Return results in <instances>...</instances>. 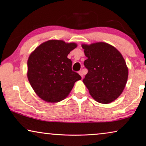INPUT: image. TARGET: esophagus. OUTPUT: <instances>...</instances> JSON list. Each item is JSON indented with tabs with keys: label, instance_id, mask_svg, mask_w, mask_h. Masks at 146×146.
Wrapping results in <instances>:
<instances>
[{
	"label": "esophagus",
	"instance_id": "esophagus-1",
	"mask_svg": "<svg viewBox=\"0 0 146 146\" xmlns=\"http://www.w3.org/2000/svg\"><path fill=\"white\" fill-rule=\"evenodd\" d=\"M79 74L80 75V76H82V78H83V71H79Z\"/></svg>",
	"mask_w": 146,
	"mask_h": 146
}]
</instances>
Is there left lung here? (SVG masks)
<instances>
[{
  "label": "left lung",
  "instance_id": "8db88e82",
  "mask_svg": "<svg viewBox=\"0 0 146 146\" xmlns=\"http://www.w3.org/2000/svg\"><path fill=\"white\" fill-rule=\"evenodd\" d=\"M87 59L88 73L83 82L90 94L101 104H109L119 97L128 78V68L122 55L107 43L82 44Z\"/></svg>",
  "mask_w": 146,
  "mask_h": 146
}]
</instances>
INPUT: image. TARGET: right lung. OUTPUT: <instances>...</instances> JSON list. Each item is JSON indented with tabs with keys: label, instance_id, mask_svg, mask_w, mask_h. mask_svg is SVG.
Instances as JSON below:
<instances>
[{
	"label": "right lung",
	"instance_id": "right-lung-1",
	"mask_svg": "<svg viewBox=\"0 0 146 146\" xmlns=\"http://www.w3.org/2000/svg\"><path fill=\"white\" fill-rule=\"evenodd\" d=\"M77 46L73 42L49 40L39 45L27 61V78L36 94L51 103L60 102L82 79L72 70V61L67 58Z\"/></svg>",
	"mask_w": 146,
	"mask_h": 146
}]
</instances>
